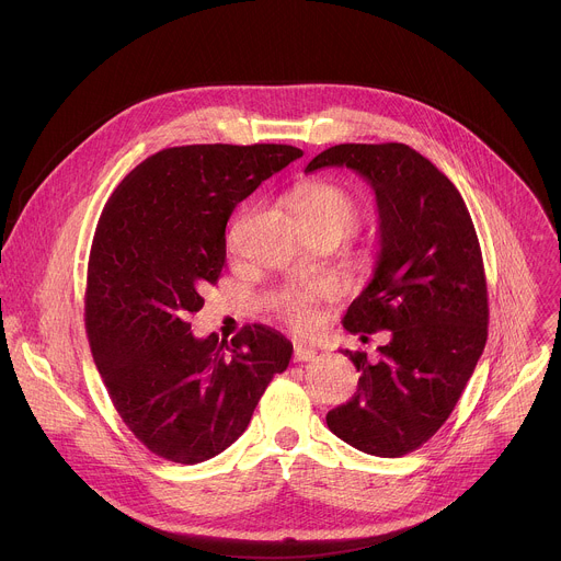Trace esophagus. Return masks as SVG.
<instances>
[{
  "label": "esophagus",
  "instance_id": "esophagus-1",
  "mask_svg": "<svg viewBox=\"0 0 561 561\" xmlns=\"http://www.w3.org/2000/svg\"><path fill=\"white\" fill-rule=\"evenodd\" d=\"M317 357V351L306 344H295L293 348V362H312Z\"/></svg>",
  "mask_w": 561,
  "mask_h": 561
}]
</instances>
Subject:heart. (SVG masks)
I'll use <instances>...</instances> for the list:
<instances>
[{"mask_svg":"<svg viewBox=\"0 0 561 561\" xmlns=\"http://www.w3.org/2000/svg\"><path fill=\"white\" fill-rule=\"evenodd\" d=\"M293 210L306 228H337L344 234L355 226L359 208L355 197L333 182H306L293 193ZM331 297L324 284H310L301 288H286L275 308L284 322L295 329H308L314 319L317 304Z\"/></svg>","mask_w":561,"mask_h":561,"instance_id":"b5f03b06","label":"heart"}]
</instances>
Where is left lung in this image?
I'll list each match as a JSON object with an SVG mask.
<instances>
[{
    "mask_svg": "<svg viewBox=\"0 0 561 561\" xmlns=\"http://www.w3.org/2000/svg\"><path fill=\"white\" fill-rule=\"evenodd\" d=\"M346 167L375 191L379 255L344 314L351 333L390 331L379 359L351 353L359 381L329 428L362 453L402 457L453 413L489 337L482 251L455 184L407 144H340L306 173Z\"/></svg>",
    "mask_w": 561,
    "mask_h": 561,
    "instance_id": "left-lung-1",
    "label": "left lung"
}]
</instances>
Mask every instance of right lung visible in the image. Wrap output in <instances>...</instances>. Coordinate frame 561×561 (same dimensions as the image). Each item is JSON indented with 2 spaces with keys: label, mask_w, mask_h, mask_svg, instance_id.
<instances>
[{
  "label": "right lung",
  "mask_w": 561,
  "mask_h": 561,
  "mask_svg": "<svg viewBox=\"0 0 561 561\" xmlns=\"http://www.w3.org/2000/svg\"><path fill=\"white\" fill-rule=\"evenodd\" d=\"M304 152L286 144H195L150 154L106 202L91 247L87 333L133 435L154 455L199 463L242 435L293 344L275 329L199 340L188 314L226 262V221Z\"/></svg>",
  "instance_id": "1"
}]
</instances>
